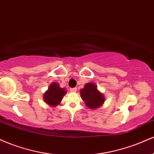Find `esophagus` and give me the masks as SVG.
<instances>
[{
  "label": "esophagus",
  "instance_id": "34e87169",
  "mask_svg": "<svg viewBox=\"0 0 154 154\" xmlns=\"http://www.w3.org/2000/svg\"><path fill=\"white\" fill-rule=\"evenodd\" d=\"M70 91H71L72 93H75V92L77 91V88H70Z\"/></svg>",
  "mask_w": 154,
  "mask_h": 154
}]
</instances>
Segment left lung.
<instances>
[{
  "mask_svg": "<svg viewBox=\"0 0 154 154\" xmlns=\"http://www.w3.org/2000/svg\"><path fill=\"white\" fill-rule=\"evenodd\" d=\"M80 96L85 103L91 109H98L104 103V96L97 88L94 83L88 82L85 85L83 89L80 90Z\"/></svg>",
  "mask_w": 154,
  "mask_h": 154,
  "instance_id": "1",
  "label": "left lung"
}]
</instances>
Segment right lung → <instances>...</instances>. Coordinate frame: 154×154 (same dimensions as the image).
<instances>
[{
    "instance_id": "1",
    "label": "right lung",
    "mask_w": 154,
    "mask_h": 154,
    "mask_svg": "<svg viewBox=\"0 0 154 154\" xmlns=\"http://www.w3.org/2000/svg\"><path fill=\"white\" fill-rule=\"evenodd\" d=\"M66 93V91L64 88H60L58 83L52 82L48 91L44 93V101L50 106L55 107L61 103L63 95Z\"/></svg>"
}]
</instances>
